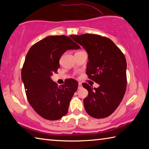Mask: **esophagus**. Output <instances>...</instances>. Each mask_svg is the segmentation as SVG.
Listing matches in <instances>:
<instances>
[{
    "instance_id": "obj_1",
    "label": "esophagus",
    "mask_w": 149,
    "mask_h": 149,
    "mask_svg": "<svg viewBox=\"0 0 149 149\" xmlns=\"http://www.w3.org/2000/svg\"><path fill=\"white\" fill-rule=\"evenodd\" d=\"M81 88H82V85L81 83H79V85H78V89H81Z\"/></svg>"
}]
</instances>
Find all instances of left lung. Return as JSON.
<instances>
[{
  "instance_id": "obj_1",
  "label": "left lung",
  "mask_w": 149,
  "mask_h": 149,
  "mask_svg": "<svg viewBox=\"0 0 149 149\" xmlns=\"http://www.w3.org/2000/svg\"><path fill=\"white\" fill-rule=\"evenodd\" d=\"M70 37L86 50L88 76L99 85L93 88L83 84L89 93L84 100L90 116L104 118L114 112L123 99L127 86V63L120 49L110 39L95 34L72 35Z\"/></svg>"
}]
</instances>
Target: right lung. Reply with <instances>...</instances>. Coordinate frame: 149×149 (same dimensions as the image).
Here are the masks:
<instances>
[{
	"label": "right lung",
	"instance_id": "obj_1",
	"mask_svg": "<svg viewBox=\"0 0 149 149\" xmlns=\"http://www.w3.org/2000/svg\"><path fill=\"white\" fill-rule=\"evenodd\" d=\"M80 47L65 35L49 36L30 48L22 70L27 100L42 118L57 120L67 114L70 102L78 87V82L67 79L58 86L51 79L60 68L59 60L68 50Z\"/></svg>",
	"mask_w": 149,
	"mask_h": 149
}]
</instances>
